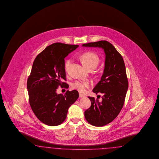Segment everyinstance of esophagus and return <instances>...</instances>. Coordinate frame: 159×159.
Listing matches in <instances>:
<instances>
[{
	"label": "esophagus",
	"mask_w": 159,
	"mask_h": 159,
	"mask_svg": "<svg viewBox=\"0 0 159 159\" xmlns=\"http://www.w3.org/2000/svg\"><path fill=\"white\" fill-rule=\"evenodd\" d=\"M79 97H80V98H82V97H84V95H83V94H82L81 93H80V94H79Z\"/></svg>",
	"instance_id": "obj_1"
}]
</instances>
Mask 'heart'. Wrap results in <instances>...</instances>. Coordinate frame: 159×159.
Returning <instances> with one entry per match:
<instances>
[{"instance_id":"heart-1","label":"heart","mask_w":159,"mask_h":159,"mask_svg":"<svg viewBox=\"0 0 159 159\" xmlns=\"http://www.w3.org/2000/svg\"><path fill=\"white\" fill-rule=\"evenodd\" d=\"M81 61L83 66L87 69L91 67L96 68L100 63V58L96 53L92 52H87L83 54L81 56ZM70 64V60L68 59L66 61L65 65V68L66 70L69 66ZM90 85L91 83L89 81L77 80L73 83L72 87L73 89H76L80 93H84L86 92L88 87L90 86Z\"/></svg>"}]
</instances>
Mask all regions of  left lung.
Masks as SVG:
<instances>
[{
  "label": "left lung",
  "mask_w": 159,
  "mask_h": 159,
  "mask_svg": "<svg viewBox=\"0 0 159 159\" xmlns=\"http://www.w3.org/2000/svg\"><path fill=\"white\" fill-rule=\"evenodd\" d=\"M82 46L102 48L106 54L103 74L93 90L96 94L101 93L102 101L89 97L92 104L84 112L89 124L96 126H104L116 118L124 104L128 89L125 63L120 53L107 41L84 43Z\"/></svg>",
  "instance_id": "8db88e82"
}]
</instances>
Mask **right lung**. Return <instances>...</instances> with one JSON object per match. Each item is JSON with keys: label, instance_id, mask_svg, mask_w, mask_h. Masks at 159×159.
<instances>
[{"label": "right lung", "instance_id": "obj_1", "mask_svg": "<svg viewBox=\"0 0 159 159\" xmlns=\"http://www.w3.org/2000/svg\"><path fill=\"white\" fill-rule=\"evenodd\" d=\"M79 45L54 43L37 56L33 64L27 87L29 102L34 114L45 125L57 126L65 120L69 108L77 100L79 93L67 90L58 94V87L68 88L65 58Z\"/></svg>", "mask_w": 159, "mask_h": 159}]
</instances>
